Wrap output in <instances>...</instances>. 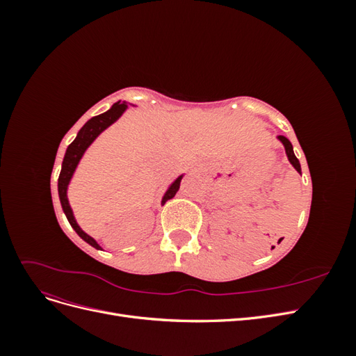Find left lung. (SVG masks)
Wrapping results in <instances>:
<instances>
[{"label": "left lung", "instance_id": "8db88e82", "mask_svg": "<svg viewBox=\"0 0 356 356\" xmlns=\"http://www.w3.org/2000/svg\"><path fill=\"white\" fill-rule=\"evenodd\" d=\"M277 139H279V141H281V143L284 144V147H285V153H286V156H288L289 163L296 168V170L298 172V174H301V166H300L298 159H297L296 154H294L293 144H291V143L288 141V138H285V136H282V135H279Z\"/></svg>", "mask_w": 356, "mask_h": 356}]
</instances>
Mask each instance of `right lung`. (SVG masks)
I'll return each mask as SVG.
<instances>
[{"label":"right lung","instance_id":"add662e5","mask_svg":"<svg viewBox=\"0 0 356 356\" xmlns=\"http://www.w3.org/2000/svg\"><path fill=\"white\" fill-rule=\"evenodd\" d=\"M126 108H127V104L118 101L111 106L108 111L96 115V117H92L90 120L80 129V132L77 134V136H75L74 141L67 148V153H65V157H63L62 169H60L59 179H58V191H59L60 204H62V209H63V212H65L67 218L71 224V227L75 230V233H77L83 241H86L93 248H96V250H101V246L98 245V242H96L93 238H90L88 233H84L80 229V225L77 224V221H75V218H74V213H72V209H71L70 202H68V196H67L68 184H70V181L74 175L75 169H77L79 161L81 160L86 149H88L89 145L95 141V139L101 135V132H104L106 127L113 124L117 120V118L126 111ZM181 179H182V175H179L174 182H172L170 187L165 193L163 199H161V204H165L166 200L172 199L177 195V191L179 190Z\"/></svg>","mask_w":356,"mask_h":356}]
</instances>
